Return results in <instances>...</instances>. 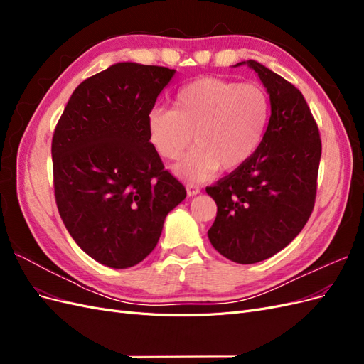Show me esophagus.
Segmentation results:
<instances>
[{
    "mask_svg": "<svg viewBox=\"0 0 364 364\" xmlns=\"http://www.w3.org/2000/svg\"><path fill=\"white\" fill-rule=\"evenodd\" d=\"M199 193H200V188L197 185H194V183L186 185V194H188V196H196Z\"/></svg>",
    "mask_w": 364,
    "mask_h": 364,
    "instance_id": "1",
    "label": "esophagus"
}]
</instances>
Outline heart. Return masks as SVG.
I'll return each mask as SVG.
<instances>
[{
  "instance_id": "1",
  "label": "heart",
  "mask_w": 364,
  "mask_h": 364,
  "mask_svg": "<svg viewBox=\"0 0 364 364\" xmlns=\"http://www.w3.org/2000/svg\"><path fill=\"white\" fill-rule=\"evenodd\" d=\"M174 109L155 107L149 138L164 159L176 161L196 147L174 171L185 181H205L218 168L234 171L259 150L272 117L269 92L258 83L200 77L174 95Z\"/></svg>"
}]
</instances>
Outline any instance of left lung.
<instances>
[{
	"label": "left lung",
	"mask_w": 364,
	"mask_h": 364,
	"mask_svg": "<svg viewBox=\"0 0 364 364\" xmlns=\"http://www.w3.org/2000/svg\"><path fill=\"white\" fill-rule=\"evenodd\" d=\"M270 95L272 117L259 150L206 193L217 203L208 230L214 249L238 264L273 257L310 218L322 142L302 92L264 65L247 60Z\"/></svg>",
	"instance_id": "left-lung-1"
}]
</instances>
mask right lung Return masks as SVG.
Returning a JSON list of instances; mask_svg holds the SVG:
<instances>
[{
  "label": "right lung",
  "mask_w": 364,
  "mask_h": 364,
  "mask_svg": "<svg viewBox=\"0 0 364 364\" xmlns=\"http://www.w3.org/2000/svg\"><path fill=\"white\" fill-rule=\"evenodd\" d=\"M174 70L119 62L75 87L51 142L54 196L65 228L112 269L156 247L185 186L164 168L147 117Z\"/></svg>",
  "instance_id": "right-lung-1"
}]
</instances>
